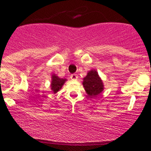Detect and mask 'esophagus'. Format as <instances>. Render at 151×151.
Listing matches in <instances>:
<instances>
[{
    "label": "esophagus",
    "mask_w": 151,
    "mask_h": 151,
    "mask_svg": "<svg viewBox=\"0 0 151 151\" xmlns=\"http://www.w3.org/2000/svg\"><path fill=\"white\" fill-rule=\"evenodd\" d=\"M70 78H71L72 80H76L77 78H78V76H77L76 74H73V75H71Z\"/></svg>",
    "instance_id": "esophagus-1"
}]
</instances>
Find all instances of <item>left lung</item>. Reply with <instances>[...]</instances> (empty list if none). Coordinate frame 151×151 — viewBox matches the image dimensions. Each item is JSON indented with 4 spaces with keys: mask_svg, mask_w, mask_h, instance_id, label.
<instances>
[{
    "mask_svg": "<svg viewBox=\"0 0 151 151\" xmlns=\"http://www.w3.org/2000/svg\"><path fill=\"white\" fill-rule=\"evenodd\" d=\"M82 85L87 94L91 98L99 95L104 89L102 79L95 69L88 71L87 76L83 78Z\"/></svg>",
    "mask_w": 151,
    "mask_h": 151,
    "instance_id": "8db88e82",
    "label": "left lung"
}]
</instances>
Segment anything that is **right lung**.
<instances>
[{
  "mask_svg": "<svg viewBox=\"0 0 151 151\" xmlns=\"http://www.w3.org/2000/svg\"><path fill=\"white\" fill-rule=\"evenodd\" d=\"M67 81L66 78H61L57 76L56 74H52L51 83H50V89L54 94H56L62 88L63 85Z\"/></svg>",
  "mask_w": 151,
  "mask_h": 151,
  "instance_id": "add662e5",
  "label": "right lung"
}]
</instances>
